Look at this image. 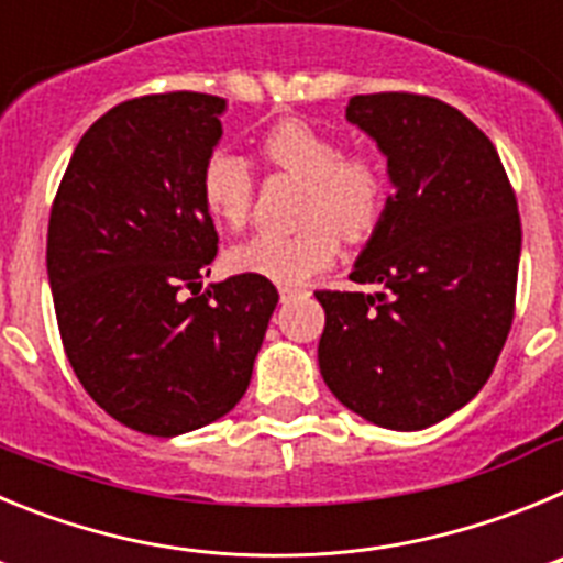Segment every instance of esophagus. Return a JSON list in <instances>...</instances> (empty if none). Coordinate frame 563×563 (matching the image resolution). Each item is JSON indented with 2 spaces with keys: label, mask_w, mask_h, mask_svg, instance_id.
I'll use <instances>...</instances> for the list:
<instances>
[{
  "label": "esophagus",
  "mask_w": 563,
  "mask_h": 563,
  "mask_svg": "<svg viewBox=\"0 0 563 563\" xmlns=\"http://www.w3.org/2000/svg\"><path fill=\"white\" fill-rule=\"evenodd\" d=\"M278 296H282V301H292V298L296 296H301V290H296V287H282V290H278Z\"/></svg>",
  "instance_id": "esophagus-1"
}]
</instances>
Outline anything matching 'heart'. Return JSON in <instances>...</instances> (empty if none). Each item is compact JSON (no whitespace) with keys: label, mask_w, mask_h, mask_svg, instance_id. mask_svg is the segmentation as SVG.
Segmentation results:
<instances>
[{"label":"heart","mask_w":563,"mask_h":563,"mask_svg":"<svg viewBox=\"0 0 563 563\" xmlns=\"http://www.w3.org/2000/svg\"><path fill=\"white\" fill-rule=\"evenodd\" d=\"M262 154L276 168L307 180L301 222L296 233L262 231L228 253L236 273L271 278L276 285H301L327 271L346 239L375 231L386 211V174L369 154H343L341 141L307 121H282L262 137ZM200 197L213 220L242 228L251 217L256 180L242 154L217 148L200 172Z\"/></svg>","instance_id":"obj_1"}]
</instances>
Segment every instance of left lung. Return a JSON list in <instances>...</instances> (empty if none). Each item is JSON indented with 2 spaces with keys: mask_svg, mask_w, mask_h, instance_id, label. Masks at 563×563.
I'll use <instances>...</instances> for the list:
<instances>
[{
  "mask_svg": "<svg viewBox=\"0 0 563 563\" xmlns=\"http://www.w3.org/2000/svg\"><path fill=\"white\" fill-rule=\"evenodd\" d=\"M395 188L350 278L377 292L318 290V366L363 420L420 431L474 400L514 324L521 222L494 143L460 109L377 92L346 107Z\"/></svg>",
  "mask_w": 563,
  "mask_h": 563,
  "instance_id": "left-lung-1",
  "label": "left lung"
}]
</instances>
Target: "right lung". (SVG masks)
<instances>
[{
	"label": "right lung",
	"instance_id": "right-lung-1",
	"mask_svg": "<svg viewBox=\"0 0 563 563\" xmlns=\"http://www.w3.org/2000/svg\"><path fill=\"white\" fill-rule=\"evenodd\" d=\"M225 98L143 96L109 109L69 157L47 228V276L69 366L134 431L177 437L242 400L278 305L262 276L200 292L217 231L200 172Z\"/></svg>",
	"mask_w": 563,
	"mask_h": 563
}]
</instances>
